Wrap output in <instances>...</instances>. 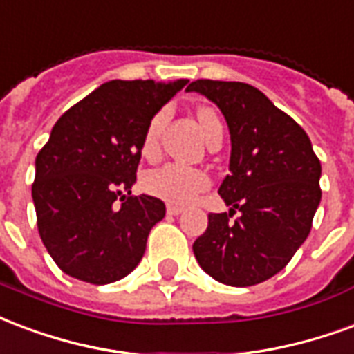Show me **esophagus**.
<instances>
[{
  "instance_id": "34e87169",
  "label": "esophagus",
  "mask_w": 354,
  "mask_h": 354,
  "mask_svg": "<svg viewBox=\"0 0 354 354\" xmlns=\"http://www.w3.org/2000/svg\"><path fill=\"white\" fill-rule=\"evenodd\" d=\"M183 211H185V207H180V205H174V203L167 205V213H169V215H180Z\"/></svg>"
}]
</instances>
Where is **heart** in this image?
I'll list each match as a JSON object with an SVG mask.
<instances>
[{"instance_id":"b5f03b06","label":"heart","mask_w":354,"mask_h":354,"mask_svg":"<svg viewBox=\"0 0 354 354\" xmlns=\"http://www.w3.org/2000/svg\"><path fill=\"white\" fill-rule=\"evenodd\" d=\"M164 118H166V111H160L151 118V122L147 124L145 136H143V154L145 156H152L158 151V138ZM198 120H200L205 138H209L213 131L223 130L221 118L216 115V111L211 107H202L198 111ZM207 185L209 177L202 169L180 166V164H166V166L152 169L143 177V188L149 194L171 203L190 202Z\"/></svg>"}]
</instances>
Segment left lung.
<instances>
[{
  "instance_id": "8db88e82",
  "label": "left lung",
  "mask_w": 354,
  "mask_h": 354,
  "mask_svg": "<svg viewBox=\"0 0 354 354\" xmlns=\"http://www.w3.org/2000/svg\"><path fill=\"white\" fill-rule=\"evenodd\" d=\"M187 92L215 103L232 141L230 175L218 188L232 209L207 216L194 257L218 283L259 285L279 273L309 236L321 202V162L300 124L251 84L200 79ZM236 210L242 215L230 223Z\"/></svg>"
}]
</instances>
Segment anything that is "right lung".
<instances>
[{"mask_svg": "<svg viewBox=\"0 0 354 354\" xmlns=\"http://www.w3.org/2000/svg\"><path fill=\"white\" fill-rule=\"evenodd\" d=\"M187 82L109 81L54 124L35 158L32 198L43 245L64 273L107 285L141 262L166 215L158 198L131 196L143 136Z\"/></svg>", "mask_w": 354, "mask_h": 354, "instance_id": "add662e5", "label": "right lung"}]
</instances>
